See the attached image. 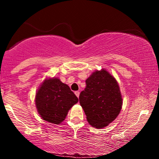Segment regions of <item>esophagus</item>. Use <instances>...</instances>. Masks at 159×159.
Listing matches in <instances>:
<instances>
[{
    "label": "esophagus",
    "mask_w": 159,
    "mask_h": 159,
    "mask_svg": "<svg viewBox=\"0 0 159 159\" xmlns=\"http://www.w3.org/2000/svg\"><path fill=\"white\" fill-rule=\"evenodd\" d=\"M75 95H76V96H77V97L78 98V97H79L80 92H79V91H75Z\"/></svg>",
    "instance_id": "1"
}]
</instances>
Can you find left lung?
I'll return each instance as SVG.
<instances>
[{
  "mask_svg": "<svg viewBox=\"0 0 159 159\" xmlns=\"http://www.w3.org/2000/svg\"><path fill=\"white\" fill-rule=\"evenodd\" d=\"M86 87L79 96L80 105L90 125L104 128L117 117L123 98L117 81L105 69L95 71L86 80Z\"/></svg>",
  "mask_w": 159,
  "mask_h": 159,
  "instance_id": "obj_1",
  "label": "left lung"
}]
</instances>
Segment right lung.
I'll return each mask as SVG.
<instances>
[{"mask_svg": "<svg viewBox=\"0 0 159 159\" xmlns=\"http://www.w3.org/2000/svg\"><path fill=\"white\" fill-rule=\"evenodd\" d=\"M78 98L69 87L57 78L45 79L36 92L35 102L40 116L45 121L60 124Z\"/></svg>", "mask_w": 159, "mask_h": 159, "instance_id": "add662e5", "label": "right lung"}]
</instances>
